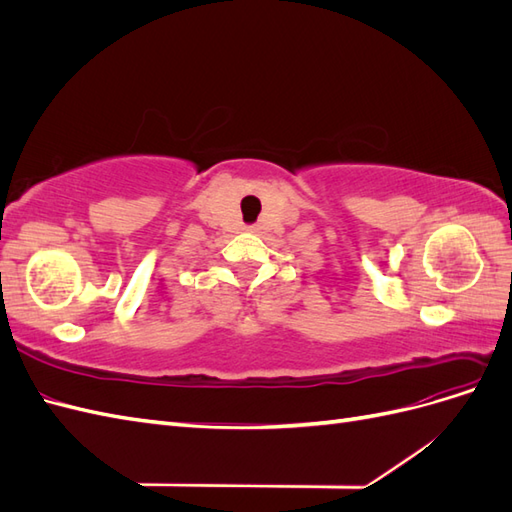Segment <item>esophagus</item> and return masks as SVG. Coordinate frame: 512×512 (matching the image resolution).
I'll return each mask as SVG.
<instances>
[{"instance_id":"esophagus-1","label":"esophagus","mask_w":512,"mask_h":512,"mask_svg":"<svg viewBox=\"0 0 512 512\" xmlns=\"http://www.w3.org/2000/svg\"><path fill=\"white\" fill-rule=\"evenodd\" d=\"M247 230H250V232H254V230H256V228H252V226H247Z\"/></svg>"}]
</instances>
